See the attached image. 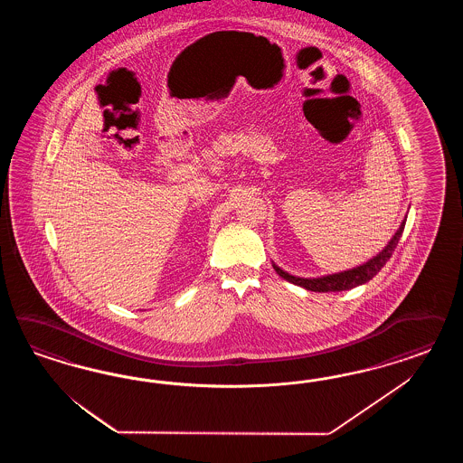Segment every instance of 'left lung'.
<instances>
[{"label":"left lung","mask_w":463,"mask_h":463,"mask_svg":"<svg viewBox=\"0 0 463 463\" xmlns=\"http://www.w3.org/2000/svg\"><path fill=\"white\" fill-rule=\"evenodd\" d=\"M406 217L404 221L399 225V229L395 231L392 239L387 242V246L377 252L373 258H370L368 261H364V265L360 267L350 268V269H345V271H337V273H331V275H323V277H316V279H304V277H295L290 275L288 271L281 269L279 265H275L273 261V268L275 271L280 275L283 280L290 281L294 285H298L306 290L310 292H343V290H351L358 285H364L366 281L372 280L380 269L383 268V265L391 260L393 250L397 248V242L404 232V227H406Z\"/></svg>","instance_id":"8db88e82"}]
</instances>
